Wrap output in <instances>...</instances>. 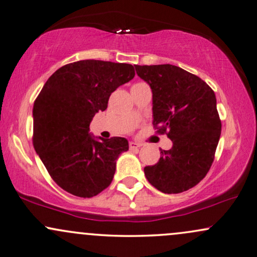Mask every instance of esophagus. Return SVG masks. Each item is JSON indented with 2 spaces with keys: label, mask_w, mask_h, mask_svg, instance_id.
Masks as SVG:
<instances>
[{
  "label": "esophagus",
  "mask_w": 257,
  "mask_h": 257,
  "mask_svg": "<svg viewBox=\"0 0 257 257\" xmlns=\"http://www.w3.org/2000/svg\"><path fill=\"white\" fill-rule=\"evenodd\" d=\"M142 147V144H140V143H136V142H130L129 143V148L132 150H135V149H139V148H141Z\"/></svg>",
  "instance_id": "esophagus-1"
}]
</instances>
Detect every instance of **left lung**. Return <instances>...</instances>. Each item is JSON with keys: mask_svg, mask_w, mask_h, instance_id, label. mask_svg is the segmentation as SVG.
Segmentation results:
<instances>
[{"mask_svg": "<svg viewBox=\"0 0 257 257\" xmlns=\"http://www.w3.org/2000/svg\"><path fill=\"white\" fill-rule=\"evenodd\" d=\"M153 89L154 128L172 141L155 165L146 166L148 182L163 193L196 186L211 169L221 120L213 89L199 77L175 65H135Z\"/></svg>", "mask_w": 257, "mask_h": 257, "instance_id": "8db88e82", "label": "left lung"}]
</instances>
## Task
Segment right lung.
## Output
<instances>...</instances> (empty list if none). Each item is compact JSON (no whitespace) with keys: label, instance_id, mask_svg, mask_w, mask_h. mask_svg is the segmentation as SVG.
Wrapping results in <instances>:
<instances>
[{"label":"right lung","instance_id":"obj_1","mask_svg":"<svg viewBox=\"0 0 257 257\" xmlns=\"http://www.w3.org/2000/svg\"><path fill=\"white\" fill-rule=\"evenodd\" d=\"M135 77L130 64L80 60L58 68L34 103L32 143L58 186L81 198L102 192L113 180L123 137L94 140L95 113L106 110L110 94Z\"/></svg>","mask_w":257,"mask_h":257}]
</instances>
